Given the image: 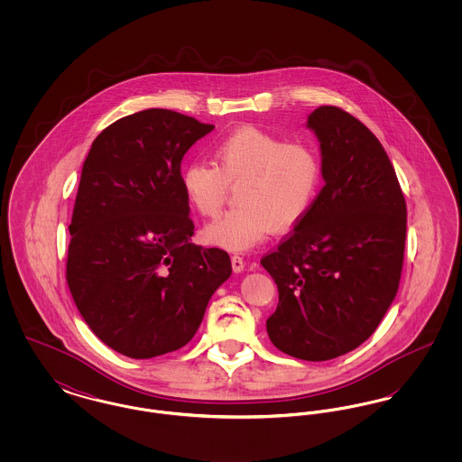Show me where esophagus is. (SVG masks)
<instances>
[{
  "instance_id": "obj_1",
  "label": "esophagus",
  "mask_w": 462,
  "mask_h": 462,
  "mask_svg": "<svg viewBox=\"0 0 462 462\" xmlns=\"http://www.w3.org/2000/svg\"><path fill=\"white\" fill-rule=\"evenodd\" d=\"M230 260H232V268H234V272H237V273H239V272L244 270V264L245 263H244L242 256H239V254H234Z\"/></svg>"
}]
</instances>
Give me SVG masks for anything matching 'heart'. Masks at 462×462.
Here are the masks:
<instances>
[{
	"instance_id": "obj_1",
	"label": "heart",
	"mask_w": 462,
	"mask_h": 462,
	"mask_svg": "<svg viewBox=\"0 0 462 462\" xmlns=\"http://www.w3.org/2000/svg\"><path fill=\"white\" fill-rule=\"evenodd\" d=\"M211 162L194 161L181 170L189 204L204 218H217L230 185L241 181L236 209L204 230V239L228 251H245L263 242L273 226L286 230L307 217L322 189V162L301 142L241 128L213 145Z\"/></svg>"
}]
</instances>
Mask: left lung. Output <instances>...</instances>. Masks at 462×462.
I'll return each instance as SVG.
<instances>
[{"label": "left lung", "instance_id": "8db88e82", "mask_svg": "<svg viewBox=\"0 0 462 462\" xmlns=\"http://www.w3.org/2000/svg\"><path fill=\"white\" fill-rule=\"evenodd\" d=\"M307 126L320 142L326 185L262 264L279 289L270 341L322 362L360 346L395 300L407 206L390 157L352 114L322 106Z\"/></svg>", "mask_w": 462, "mask_h": 462}]
</instances>
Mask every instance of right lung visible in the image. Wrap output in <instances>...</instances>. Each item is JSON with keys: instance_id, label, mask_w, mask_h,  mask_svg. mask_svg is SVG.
Wrapping results in <instances>:
<instances>
[{"instance_id": "right-lung-1", "label": "right lung", "mask_w": 462, "mask_h": 462, "mask_svg": "<svg viewBox=\"0 0 462 462\" xmlns=\"http://www.w3.org/2000/svg\"><path fill=\"white\" fill-rule=\"evenodd\" d=\"M213 125L168 109L121 117L83 164L66 279L89 329L112 350L152 358L185 346L230 277L226 251L190 242L185 152Z\"/></svg>"}]
</instances>
